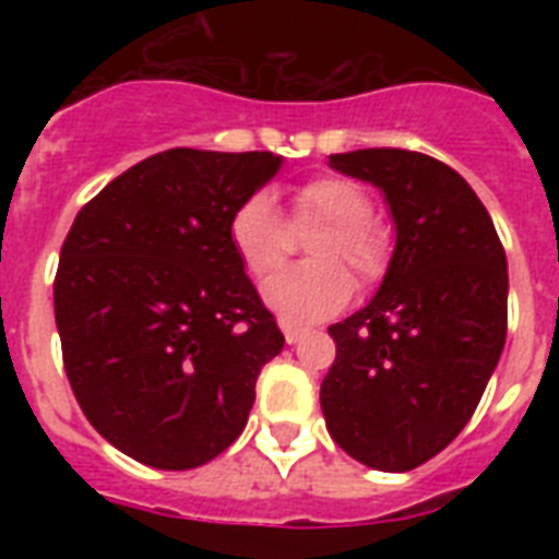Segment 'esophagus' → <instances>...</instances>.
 <instances>
[{"label": "esophagus", "instance_id": "34e87169", "mask_svg": "<svg viewBox=\"0 0 559 559\" xmlns=\"http://www.w3.org/2000/svg\"><path fill=\"white\" fill-rule=\"evenodd\" d=\"M281 331H284V340H287V345H296V342L305 340L307 328H301V324H293V322H284V319H281Z\"/></svg>", "mask_w": 559, "mask_h": 559}]
</instances>
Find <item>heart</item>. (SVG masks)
I'll list each match as a JSON object with an SVG mask.
<instances>
[{
  "label": "heart",
  "instance_id": "1",
  "mask_svg": "<svg viewBox=\"0 0 559 559\" xmlns=\"http://www.w3.org/2000/svg\"><path fill=\"white\" fill-rule=\"evenodd\" d=\"M293 223H324L310 240L313 263L289 266L266 281L263 301L289 322H319L348 305L354 293L348 263L359 281H377L389 266L391 237L371 217L368 193L342 177H319L293 193ZM228 240L252 275L263 278L278 270L289 249V228L270 193L246 197L228 219Z\"/></svg>",
  "mask_w": 559,
  "mask_h": 559
}]
</instances>
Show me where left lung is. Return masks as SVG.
Returning a JSON list of instances; mask_svg holds the SVG:
<instances>
[{"label":"left lung","instance_id":"left-lung-1","mask_svg":"<svg viewBox=\"0 0 559 559\" xmlns=\"http://www.w3.org/2000/svg\"><path fill=\"white\" fill-rule=\"evenodd\" d=\"M371 182L394 223V252L362 310L328 328V432L350 459L406 473L467 426L508 333V258L493 219L450 165L397 147L333 153Z\"/></svg>","mask_w":559,"mask_h":559}]
</instances>
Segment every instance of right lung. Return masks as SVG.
<instances>
[{
  "label": "right lung",
  "mask_w": 559,
  "mask_h": 559,
  "mask_svg": "<svg viewBox=\"0 0 559 559\" xmlns=\"http://www.w3.org/2000/svg\"><path fill=\"white\" fill-rule=\"evenodd\" d=\"M284 165L275 153L174 147L116 177L60 249L55 322L90 424L156 469L217 459L284 348L228 240V219Z\"/></svg>",
  "instance_id": "add662e5"
}]
</instances>
